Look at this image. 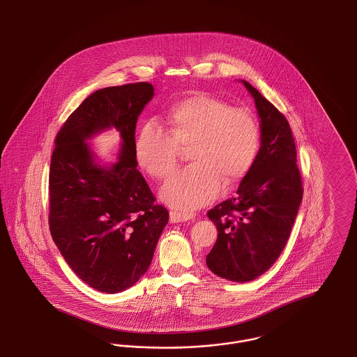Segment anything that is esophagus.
<instances>
[{
	"instance_id": "obj_1",
	"label": "esophagus",
	"mask_w": 357,
	"mask_h": 357,
	"mask_svg": "<svg viewBox=\"0 0 357 357\" xmlns=\"http://www.w3.org/2000/svg\"><path fill=\"white\" fill-rule=\"evenodd\" d=\"M195 214L194 213H188V211H176L172 210L170 211V221L172 223H178V222H186L190 220H194Z\"/></svg>"
}]
</instances>
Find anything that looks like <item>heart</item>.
Masks as SVG:
<instances>
[{
  "label": "heart",
  "instance_id": "obj_1",
  "mask_svg": "<svg viewBox=\"0 0 357 357\" xmlns=\"http://www.w3.org/2000/svg\"><path fill=\"white\" fill-rule=\"evenodd\" d=\"M167 119L169 131L149 120L134 140L139 166L156 179L167 178L176 167L179 147L191 144L192 165L162 188L167 204L182 210L201 207L221 192L225 182L237 185L252 170L261 149V130L249 109L195 92L174 102Z\"/></svg>",
  "mask_w": 357,
  "mask_h": 357
}]
</instances>
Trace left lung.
Masks as SVG:
<instances>
[{
    "label": "left lung",
    "mask_w": 357,
    "mask_h": 357,
    "mask_svg": "<svg viewBox=\"0 0 357 357\" xmlns=\"http://www.w3.org/2000/svg\"><path fill=\"white\" fill-rule=\"evenodd\" d=\"M242 83L261 118V149L237 195L208 210L218 238L206 257L211 272L236 282L271 269L288 242L304 192L288 120L253 85Z\"/></svg>",
    "instance_id": "8db88e82"
}]
</instances>
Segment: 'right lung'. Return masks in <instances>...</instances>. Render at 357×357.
<instances>
[{"label":"right lung","mask_w":357,"mask_h":357,"mask_svg":"<svg viewBox=\"0 0 357 357\" xmlns=\"http://www.w3.org/2000/svg\"><path fill=\"white\" fill-rule=\"evenodd\" d=\"M153 96L150 83L91 93L61 126L50 170V230L69 268L102 293L130 288L147 272L169 211L136 170L137 116ZM115 126L123 147L109 169L93 163L84 139Z\"/></svg>","instance_id":"obj_1"}]
</instances>
